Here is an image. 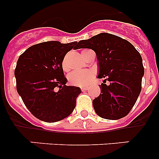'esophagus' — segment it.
<instances>
[{
  "instance_id": "obj_1",
  "label": "esophagus",
  "mask_w": 159,
  "mask_h": 159,
  "mask_svg": "<svg viewBox=\"0 0 159 159\" xmlns=\"http://www.w3.org/2000/svg\"><path fill=\"white\" fill-rule=\"evenodd\" d=\"M81 90H82V92H85V91H88V90H89V88H85V87H84V88H81Z\"/></svg>"
}]
</instances>
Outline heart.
Wrapping results in <instances>:
<instances>
[{"mask_svg":"<svg viewBox=\"0 0 159 159\" xmlns=\"http://www.w3.org/2000/svg\"><path fill=\"white\" fill-rule=\"evenodd\" d=\"M85 51H88V50L87 49L84 50L82 53ZM62 67L64 71H68L69 69L67 57H65L63 60ZM94 78H95V72L92 70H77L70 74L68 76V80L72 85H75V86L86 87L89 85Z\"/></svg>","mask_w":159,"mask_h":159,"instance_id":"obj_1","label":"heart"}]
</instances>
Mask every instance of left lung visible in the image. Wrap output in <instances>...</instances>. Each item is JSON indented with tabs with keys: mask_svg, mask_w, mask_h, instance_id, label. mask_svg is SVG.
Masks as SVG:
<instances>
[{
	"mask_svg": "<svg viewBox=\"0 0 159 159\" xmlns=\"http://www.w3.org/2000/svg\"><path fill=\"white\" fill-rule=\"evenodd\" d=\"M80 48L95 52L97 78L103 80L99 85L100 95L92 101L95 111L110 120L125 117L141 92L144 67L140 53L127 40L107 32L79 41L75 50Z\"/></svg>",
	"mask_w": 159,
	"mask_h": 159,
	"instance_id": "left-lung-1",
	"label": "left lung"
}]
</instances>
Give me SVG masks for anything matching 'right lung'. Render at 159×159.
Instances as JSON below:
<instances>
[{
	"instance_id": "1",
	"label": "right lung",
	"mask_w": 159,
	"mask_h": 159,
	"mask_svg": "<svg viewBox=\"0 0 159 159\" xmlns=\"http://www.w3.org/2000/svg\"><path fill=\"white\" fill-rule=\"evenodd\" d=\"M76 43L43 42L31 46L18 59L14 72L16 90L26 107L41 121H60L75 107L81 89L65 85L62 62Z\"/></svg>"
}]
</instances>
